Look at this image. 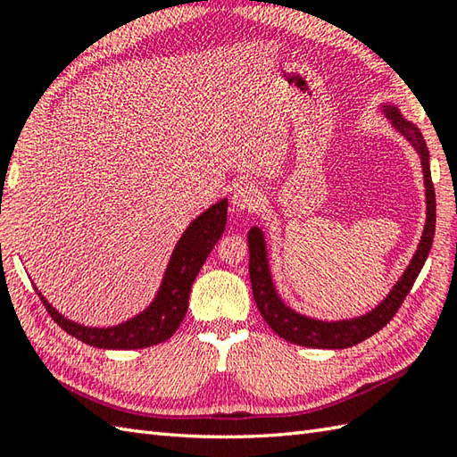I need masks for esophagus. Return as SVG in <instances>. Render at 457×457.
<instances>
[{"mask_svg": "<svg viewBox=\"0 0 457 457\" xmlns=\"http://www.w3.org/2000/svg\"><path fill=\"white\" fill-rule=\"evenodd\" d=\"M231 206L239 212H255L259 208V192L255 184L241 182L231 194Z\"/></svg>", "mask_w": 457, "mask_h": 457, "instance_id": "esophagus-1", "label": "esophagus"}]
</instances>
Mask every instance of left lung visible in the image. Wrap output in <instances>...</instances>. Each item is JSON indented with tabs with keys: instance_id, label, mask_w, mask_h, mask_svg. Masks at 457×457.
<instances>
[{
	"instance_id": "1",
	"label": "left lung",
	"mask_w": 457,
	"mask_h": 457,
	"mask_svg": "<svg viewBox=\"0 0 457 457\" xmlns=\"http://www.w3.org/2000/svg\"><path fill=\"white\" fill-rule=\"evenodd\" d=\"M385 118L391 121L393 128L399 131L403 137H406L414 151L419 153L422 174H424V188H426V223L420 237V244L414 251V257L411 259L409 267L404 269L401 278L391 288L381 303H378L371 312L363 316L349 318V320H316L304 314H298L296 310L287 306L283 298L278 296L277 288L273 285V277H270L269 269V255H267V244L265 236L259 228H251L247 234L249 244V277H251V288H253V298L259 308L261 316H263L269 328L273 329L277 336L290 344L304 345V347H318V349H344L357 345L363 339L371 337L378 329L391 322V318L396 314V310L404 303L406 295L411 293L416 277L424 267V261L430 253L432 241H434V229H436V194L434 184L430 177V153L426 147L424 137L420 129L414 123L406 121L403 113L395 105H383Z\"/></svg>"
}]
</instances>
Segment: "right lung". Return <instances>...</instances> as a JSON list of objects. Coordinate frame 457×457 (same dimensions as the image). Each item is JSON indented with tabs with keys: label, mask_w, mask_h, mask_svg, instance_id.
<instances>
[{
	"label": "right lung",
	"mask_w": 457,
	"mask_h": 457,
	"mask_svg": "<svg viewBox=\"0 0 457 457\" xmlns=\"http://www.w3.org/2000/svg\"><path fill=\"white\" fill-rule=\"evenodd\" d=\"M228 221V198L213 204L184 229L164 270L162 283L153 303L141 314L112 328H88L66 320L38 293L48 314L66 334L100 349H141L151 347L177 332L188 310V296L194 278L204 261L218 244Z\"/></svg>",
	"instance_id": "1"
}]
</instances>
